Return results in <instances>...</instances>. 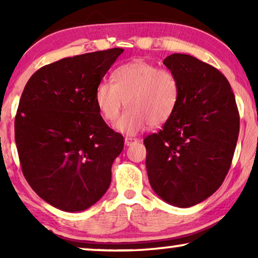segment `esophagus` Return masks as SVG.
<instances>
[{
  "label": "esophagus",
  "mask_w": 258,
  "mask_h": 258,
  "mask_svg": "<svg viewBox=\"0 0 258 258\" xmlns=\"http://www.w3.org/2000/svg\"><path fill=\"white\" fill-rule=\"evenodd\" d=\"M139 142V140L135 139V137H125L124 139V144L125 146H132V144Z\"/></svg>",
  "instance_id": "esophagus-1"
}]
</instances>
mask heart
I'll return each instance as SVG.
<instances>
[{"label": "heart", "instance_id": "obj_1", "mask_svg": "<svg viewBox=\"0 0 258 258\" xmlns=\"http://www.w3.org/2000/svg\"><path fill=\"white\" fill-rule=\"evenodd\" d=\"M111 79L112 83L102 81L98 84L95 102L107 122L118 117L124 102L126 110L115 124L119 133L136 135L149 124H164L174 115L181 90L171 70L136 59L116 68Z\"/></svg>", "mask_w": 258, "mask_h": 258}]
</instances>
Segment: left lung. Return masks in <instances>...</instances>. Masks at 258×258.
Instances as JSON below:
<instances>
[{"mask_svg":"<svg viewBox=\"0 0 258 258\" xmlns=\"http://www.w3.org/2000/svg\"><path fill=\"white\" fill-rule=\"evenodd\" d=\"M164 66L179 82L177 108L163 128L144 139L150 185L165 202L192 207L223 183L236 148L239 115L230 84L213 66L172 54Z\"/></svg>","mask_w":258,"mask_h":258,"instance_id":"obj_1","label":"left lung"}]
</instances>
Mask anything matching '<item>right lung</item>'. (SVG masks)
Here are the masks:
<instances>
[{"label":"right lung","instance_id":"right-lung-1","mask_svg":"<svg viewBox=\"0 0 258 258\" xmlns=\"http://www.w3.org/2000/svg\"><path fill=\"white\" fill-rule=\"evenodd\" d=\"M122 48L62 58L28 81L15 117L21 168L35 192L59 210L94 206L111 182L123 136L109 128L95 91Z\"/></svg>","mask_w":258,"mask_h":258}]
</instances>
